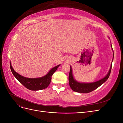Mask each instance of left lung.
Segmentation results:
<instances>
[{
	"label": "left lung",
	"instance_id": "obj_1",
	"mask_svg": "<svg viewBox=\"0 0 123 123\" xmlns=\"http://www.w3.org/2000/svg\"><path fill=\"white\" fill-rule=\"evenodd\" d=\"M111 47H112V46H111ZM111 68H112V65L111 66L110 70L108 73L107 74V75L102 80L92 83H78L77 81L74 79L72 75V68L70 67L69 75V82L70 87L72 89V90L77 92L82 93H87L92 92L99 87L100 86H101L108 80L111 73Z\"/></svg>",
	"mask_w": 123,
	"mask_h": 123
}]
</instances>
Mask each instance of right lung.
Instances as JSON below:
<instances>
[{
    "label": "right lung",
    "instance_id": "add662e5",
    "mask_svg": "<svg viewBox=\"0 0 123 123\" xmlns=\"http://www.w3.org/2000/svg\"><path fill=\"white\" fill-rule=\"evenodd\" d=\"M10 64L11 71H12L13 75L15 77L16 79L21 84H23L26 88L33 91L43 90V89L48 87L51 82L52 76L56 71L58 67L60 66L58 65L55 67L50 71L46 75L43 77L36 78V79H29V78L25 77L16 73L12 68L11 62H10Z\"/></svg>",
    "mask_w": 123,
    "mask_h": 123
}]
</instances>
